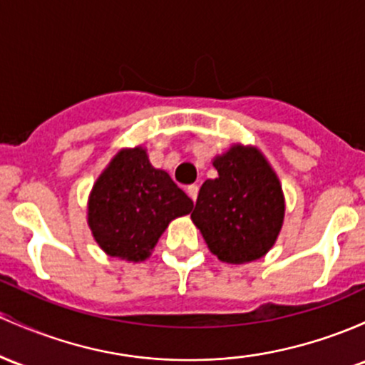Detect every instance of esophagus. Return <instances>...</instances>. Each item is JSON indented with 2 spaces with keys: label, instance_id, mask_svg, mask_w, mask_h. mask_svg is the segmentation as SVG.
<instances>
[{
  "label": "esophagus",
  "instance_id": "esophagus-1",
  "mask_svg": "<svg viewBox=\"0 0 365 365\" xmlns=\"http://www.w3.org/2000/svg\"><path fill=\"white\" fill-rule=\"evenodd\" d=\"M187 195H190V198L196 202V196H198V186L196 184H191V186H187Z\"/></svg>",
  "mask_w": 365,
  "mask_h": 365
}]
</instances>
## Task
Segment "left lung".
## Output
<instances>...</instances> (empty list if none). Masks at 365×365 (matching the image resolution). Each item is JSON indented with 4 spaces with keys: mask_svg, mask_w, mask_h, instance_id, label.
<instances>
[{
    "mask_svg": "<svg viewBox=\"0 0 365 365\" xmlns=\"http://www.w3.org/2000/svg\"><path fill=\"white\" fill-rule=\"evenodd\" d=\"M219 178L200 187L195 226L219 260L243 264L264 257L279 235L284 198L279 179L255 148L232 146L214 160Z\"/></svg>",
    "mask_w": 365,
    "mask_h": 365,
    "instance_id": "left-lung-1",
    "label": "left lung"
}]
</instances>
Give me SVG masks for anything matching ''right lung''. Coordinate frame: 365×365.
Segmentation results:
<instances>
[{
	"instance_id": "add662e5",
	"label": "right lung",
	"mask_w": 365,
	"mask_h": 365,
	"mask_svg": "<svg viewBox=\"0 0 365 365\" xmlns=\"http://www.w3.org/2000/svg\"><path fill=\"white\" fill-rule=\"evenodd\" d=\"M191 210L190 196L134 148L120 151L94 184L88 220L110 257L138 262L148 259L172 219Z\"/></svg>"
}]
</instances>
